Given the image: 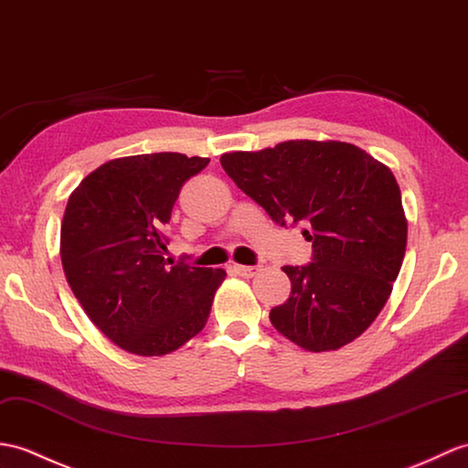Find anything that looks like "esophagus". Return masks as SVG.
I'll return each mask as SVG.
<instances>
[{"label":"esophagus","instance_id":"obj_1","mask_svg":"<svg viewBox=\"0 0 468 468\" xmlns=\"http://www.w3.org/2000/svg\"><path fill=\"white\" fill-rule=\"evenodd\" d=\"M233 271L239 275V277H253L257 273V267H249V265H233Z\"/></svg>","mask_w":468,"mask_h":468}]
</instances>
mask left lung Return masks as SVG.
Returning <instances> with one entry per match:
<instances>
[{"label":"left lung","instance_id":"8db88e82","mask_svg":"<svg viewBox=\"0 0 468 468\" xmlns=\"http://www.w3.org/2000/svg\"><path fill=\"white\" fill-rule=\"evenodd\" d=\"M239 189L277 225H303L309 265L283 271L291 295L269 319L305 351L341 349L368 329L393 291L407 219L393 173L343 141H283L221 155Z\"/></svg>","mask_w":468,"mask_h":468}]
</instances>
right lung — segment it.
Masks as SVG:
<instances>
[{
  "label": "right lung",
  "instance_id": "add662e5",
  "mask_svg": "<svg viewBox=\"0 0 468 468\" xmlns=\"http://www.w3.org/2000/svg\"><path fill=\"white\" fill-rule=\"evenodd\" d=\"M207 157L147 154L91 171L69 195L61 263L87 317L123 351L159 356L197 335L223 269L171 265L167 223L183 183Z\"/></svg>",
  "mask_w": 468,
  "mask_h": 468
}]
</instances>
